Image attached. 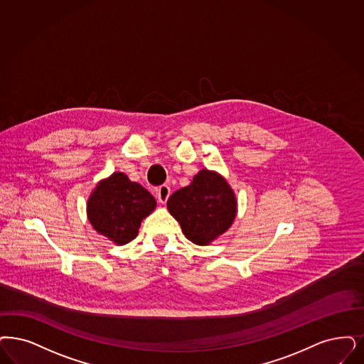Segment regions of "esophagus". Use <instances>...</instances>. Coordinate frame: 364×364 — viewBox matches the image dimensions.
<instances>
[{
  "label": "esophagus",
  "instance_id": "1",
  "mask_svg": "<svg viewBox=\"0 0 364 364\" xmlns=\"http://www.w3.org/2000/svg\"><path fill=\"white\" fill-rule=\"evenodd\" d=\"M170 194H171V190L167 185H162V186L156 188V197H158V201L161 203H166L168 197H170Z\"/></svg>",
  "mask_w": 364,
  "mask_h": 364
}]
</instances>
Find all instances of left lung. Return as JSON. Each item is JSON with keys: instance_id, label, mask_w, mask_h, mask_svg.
<instances>
[{"instance_id": "obj_1", "label": "left lung", "mask_w": 364, "mask_h": 364, "mask_svg": "<svg viewBox=\"0 0 364 364\" xmlns=\"http://www.w3.org/2000/svg\"><path fill=\"white\" fill-rule=\"evenodd\" d=\"M168 212L181 224L190 242L208 245L232 225L236 217V198L223 176L201 170L186 188L173 193Z\"/></svg>"}]
</instances>
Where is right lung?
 I'll use <instances>...</instances> for the list:
<instances>
[{"instance_id":"add662e5","label":"right lung","mask_w":364,"mask_h":364,"mask_svg":"<svg viewBox=\"0 0 364 364\" xmlns=\"http://www.w3.org/2000/svg\"><path fill=\"white\" fill-rule=\"evenodd\" d=\"M156 201L149 190L114 173L98 183L87 202L93 228L117 244L132 242L141 220L155 209Z\"/></svg>"}]
</instances>
